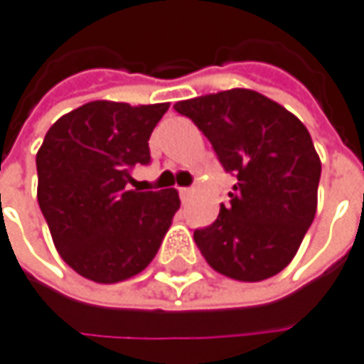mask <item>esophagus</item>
<instances>
[{
	"mask_svg": "<svg viewBox=\"0 0 364 364\" xmlns=\"http://www.w3.org/2000/svg\"><path fill=\"white\" fill-rule=\"evenodd\" d=\"M192 192H194L192 188H180V198L182 200H188L190 196H192Z\"/></svg>",
	"mask_w": 364,
	"mask_h": 364,
	"instance_id": "obj_1",
	"label": "esophagus"
}]
</instances>
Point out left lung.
<instances>
[{
	"instance_id": "8db88e82",
	"label": "left lung",
	"mask_w": 364,
	"mask_h": 364,
	"mask_svg": "<svg viewBox=\"0 0 364 364\" xmlns=\"http://www.w3.org/2000/svg\"><path fill=\"white\" fill-rule=\"evenodd\" d=\"M237 176L217 220L194 231L206 263L237 282H261L289 265L312 225L322 164L312 137L286 107L251 89L178 101Z\"/></svg>"
}]
</instances>
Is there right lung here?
Instances as JSON below:
<instances>
[{
    "instance_id": "right-lung-1",
    "label": "right lung",
    "mask_w": 364,
    "mask_h": 364,
    "mask_svg": "<svg viewBox=\"0 0 364 364\" xmlns=\"http://www.w3.org/2000/svg\"><path fill=\"white\" fill-rule=\"evenodd\" d=\"M168 107L91 101L56 121L36 154L38 204L54 247L91 282L144 272L180 208L174 188H129L133 168L149 164L147 139Z\"/></svg>"
}]
</instances>
